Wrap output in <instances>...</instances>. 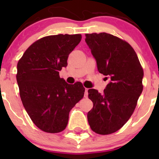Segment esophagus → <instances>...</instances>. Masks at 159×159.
<instances>
[{
  "mask_svg": "<svg viewBox=\"0 0 159 159\" xmlns=\"http://www.w3.org/2000/svg\"><path fill=\"white\" fill-rule=\"evenodd\" d=\"M89 89H86L85 88V91H84V98H87L88 97V94H89V92H88Z\"/></svg>",
  "mask_w": 159,
  "mask_h": 159,
  "instance_id": "esophagus-1",
  "label": "esophagus"
}]
</instances>
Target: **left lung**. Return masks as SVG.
<instances>
[{"mask_svg": "<svg viewBox=\"0 0 159 159\" xmlns=\"http://www.w3.org/2000/svg\"><path fill=\"white\" fill-rule=\"evenodd\" d=\"M85 36L98 70L111 78L102 94L89 90L93 108L88 113V121L97 134H112L129 121L135 109L143 90V68L127 41L105 32Z\"/></svg>", "mask_w": 159, "mask_h": 159, "instance_id": "1", "label": "left lung"}]
</instances>
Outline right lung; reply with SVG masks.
I'll list each match as a JSON object with an SVG mask.
<instances>
[{"label": "right lung", "mask_w": 159, "mask_h": 159, "mask_svg": "<svg viewBox=\"0 0 159 159\" xmlns=\"http://www.w3.org/2000/svg\"><path fill=\"white\" fill-rule=\"evenodd\" d=\"M81 39L79 34L44 37L34 42L18 61L16 78L20 99L41 131L65 130L70 111L84 97L85 89L81 82L69 84L59 76Z\"/></svg>", "instance_id": "1"}]
</instances>
